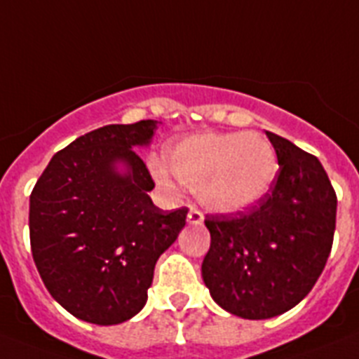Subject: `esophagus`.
<instances>
[{"instance_id":"34e87169","label":"esophagus","mask_w":359,"mask_h":359,"mask_svg":"<svg viewBox=\"0 0 359 359\" xmlns=\"http://www.w3.org/2000/svg\"><path fill=\"white\" fill-rule=\"evenodd\" d=\"M202 220H204V215H202V211H198L197 208H191L188 213V222L193 224V226H197V224H202Z\"/></svg>"}]
</instances>
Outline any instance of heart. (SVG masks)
Returning a JSON list of instances; mask_svg holds the SVG:
<instances>
[{"instance_id": "1", "label": "heart", "mask_w": 359, "mask_h": 359, "mask_svg": "<svg viewBox=\"0 0 359 359\" xmlns=\"http://www.w3.org/2000/svg\"><path fill=\"white\" fill-rule=\"evenodd\" d=\"M166 164L215 213H236L260 202L278 171L273 146L266 137L251 132L182 139L166 149ZM154 171L162 182L171 180L164 166H154Z\"/></svg>"}]
</instances>
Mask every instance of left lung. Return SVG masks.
I'll list each match as a JSON object with an SVG mask.
<instances>
[{
	"mask_svg": "<svg viewBox=\"0 0 359 359\" xmlns=\"http://www.w3.org/2000/svg\"><path fill=\"white\" fill-rule=\"evenodd\" d=\"M278 177L266 197L244 211L208 215L211 245L202 278L222 309L245 320L287 313L314 287L336 229V193L322 162L266 132Z\"/></svg>",
	"mask_w": 359,
	"mask_h": 359,
	"instance_id": "1",
	"label": "left lung"
}]
</instances>
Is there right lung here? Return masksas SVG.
<instances>
[{
    "label": "right lung",
    "instance_id": "right-lung-1",
    "mask_svg": "<svg viewBox=\"0 0 359 359\" xmlns=\"http://www.w3.org/2000/svg\"><path fill=\"white\" fill-rule=\"evenodd\" d=\"M157 124H108L81 135L32 189L36 267L52 298L83 322L117 325L135 316L158 257L186 226V208L162 211L151 202L155 182L135 151Z\"/></svg>",
    "mask_w": 359,
    "mask_h": 359
}]
</instances>
